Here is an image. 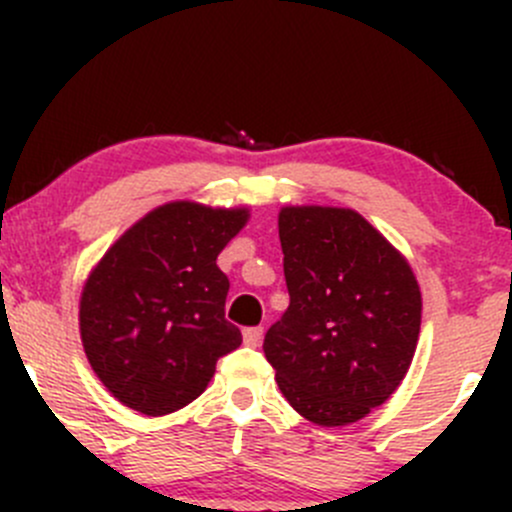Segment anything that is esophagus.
Listing matches in <instances>:
<instances>
[{"label":"esophagus","instance_id":"1","mask_svg":"<svg viewBox=\"0 0 512 512\" xmlns=\"http://www.w3.org/2000/svg\"><path fill=\"white\" fill-rule=\"evenodd\" d=\"M262 327H247L245 332H242V339H245L247 347H257V344L262 342Z\"/></svg>","mask_w":512,"mask_h":512}]
</instances>
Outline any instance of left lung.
<instances>
[{
  "label": "left lung",
  "mask_w": 512,
  "mask_h": 512,
  "mask_svg": "<svg viewBox=\"0 0 512 512\" xmlns=\"http://www.w3.org/2000/svg\"><path fill=\"white\" fill-rule=\"evenodd\" d=\"M289 307L265 334L267 361L297 414L347 426L409 371L421 292L399 250L349 208L280 210Z\"/></svg>",
  "instance_id": "8db88e82"
}]
</instances>
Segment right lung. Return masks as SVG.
Instances as JSON below:
<instances>
[{
  "instance_id": "1",
  "label": "right lung",
  "mask_w": 512,
  "mask_h": 512,
  "mask_svg": "<svg viewBox=\"0 0 512 512\" xmlns=\"http://www.w3.org/2000/svg\"><path fill=\"white\" fill-rule=\"evenodd\" d=\"M250 218L245 208L165 203L128 227L81 292L91 369L128 409L165 416L198 399L220 356L242 344L225 319L230 280L218 255Z\"/></svg>"
}]
</instances>
